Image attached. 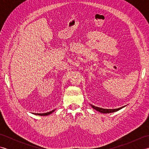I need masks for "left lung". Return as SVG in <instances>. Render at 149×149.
<instances>
[{
    "mask_svg": "<svg viewBox=\"0 0 149 149\" xmlns=\"http://www.w3.org/2000/svg\"><path fill=\"white\" fill-rule=\"evenodd\" d=\"M93 109H96L97 111L99 112H101L102 113H113V112H115L117 111H118L119 109L123 108V107H120V108L118 109H103V108H100V107H95V106H91Z\"/></svg>",
    "mask_w": 149,
    "mask_h": 149,
    "instance_id": "obj_1",
    "label": "left lung"
}]
</instances>
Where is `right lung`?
<instances>
[{"mask_svg":"<svg viewBox=\"0 0 149 149\" xmlns=\"http://www.w3.org/2000/svg\"><path fill=\"white\" fill-rule=\"evenodd\" d=\"M54 111H51L50 112H47V113H35V115H41V116H46V115H50V114H51L52 112H54Z\"/></svg>","mask_w":149,"mask_h":149,"instance_id":"1","label":"right lung"}]
</instances>
